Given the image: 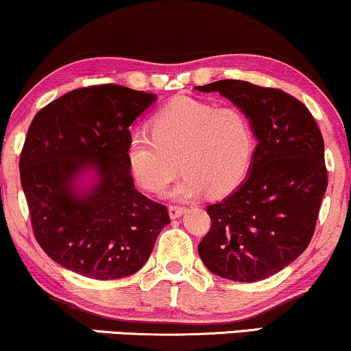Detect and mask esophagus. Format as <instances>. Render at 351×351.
<instances>
[{"mask_svg": "<svg viewBox=\"0 0 351 351\" xmlns=\"http://www.w3.org/2000/svg\"><path fill=\"white\" fill-rule=\"evenodd\" d=\"M184 209L183 206H168V213H170V217L171 219H178L184 214Z\"/></svg>", "mask_w": 351, "mask_h": 351, "instance_id": "34e87169", "label": "esophagus"}]
</instances>
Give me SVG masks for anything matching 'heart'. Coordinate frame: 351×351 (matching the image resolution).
<instances>
[{"mask_svg": "<svg viewBox=\"0 0 351 351\" xmlns=\"http://www.w3.org/2000/svg\"><path fill=\"white\" fill-rule=\"evenodd\" d=\"M150 133L129 137L130 173L143 189L162 193L181 170L184 176L173 191L175 199H194L206 191L214 197L234 193L255 158V129L239 108H217L183 96L154 114Z\"/></svg>", "mask_w": 351, "mask_h": 351, "instance_id": "1", "label": "heart"}]
</instances>
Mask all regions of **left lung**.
I'll list each match as a JSON object with an SVG mask.
<instances>
[{
  "instance_id": "8db88e82",
  "label": "left lung",
  "mask_w": 351,
  "mask_h": 351,
  "mask_svg": "<svg viewBox=\"0 0 351 351\" xmlns=\"http://www.w3.org/2000/svg\"><path fill=\"white\" fill-rule=\"evenodd\" d=\"M216 91L247 114L256 135L247 180L206 208L210 230L197 252L210 273L255 282L293 263L309 245L327 189L324 138L301 101L274 88L221 80Z\"/></svg>"
}]
</instances>
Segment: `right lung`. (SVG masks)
I'll return each instance as SVG.
<instances>
[{"label":"right lung","instance_id":"1","mask_svg":"<svg viewBox=\"0 0 351 351\" xmlns=\"http://www.w3.org/2000/svg\"><path fill=\"white\" fill-rule=\"evenodd\" d=\"M155 101L99 84L66 93L32 119L21 184L34 235L60 267L93 280L130 276L170 223L163 204L135 189L125 157L130 125Z\"/></svg>","mask_w":351,"mask_h":351}]
</instances>
